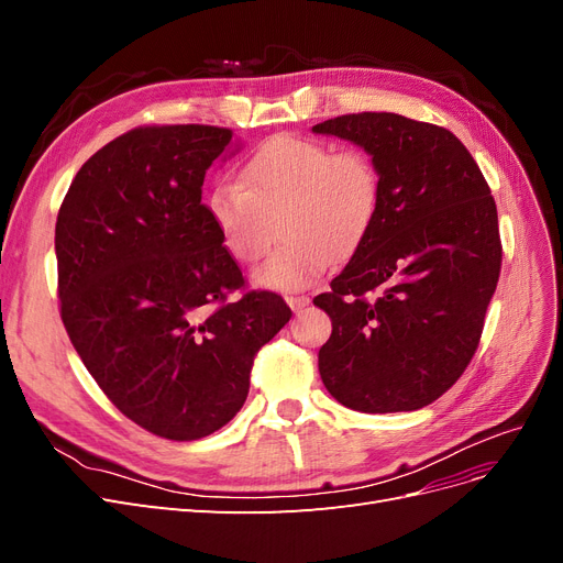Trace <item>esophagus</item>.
<instances>
[{
	"mask_svg": "<svg viewBox=\"0 0 563 563\" xmlns=\"http://www.w3.org/2000/svg\"><path fill=\"white\" fill-rule=\"evenodd\" d=\"M286 302H288V308H291L298 314V312H302L305 308H308L310 298L308 296H286Z\"/></svg>",
	"mask_w": 563,
	"mask_h": 563,
	"instance_id": "1",
	"label": "esophagus"
}]
</instances>
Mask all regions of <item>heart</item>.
I'll return each instance as SVG.
<instances>
[{"label": "heart", "mask_w": 563, "mask_h": 563, "mask_svg": "<svg viewBox=\"0 0 563 563\" xmlns=\"http://www.w3.org/2000/svg\"><path fill=\"white\" fill-rule=\"evenodd\" d=\"M380 174L360 150L275 135L240 168V183H218L207 211L220 244L236 263H255L272 242L277 220L282 246L253 269V284L269 291H300L331 261L364 242L380 209Z\"/></svg>", "instance_id": "heart-1"}]
</instances>
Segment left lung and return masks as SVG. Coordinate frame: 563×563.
I'll use <instances>...</instances> for the list:
<instances>
[{
  "label": "left lung",
  "instance_id": "obj_1",
  "mask_svg": "<svg viewBox=\"0 0 563 563\" xmlns=\"http://www.w3.org/2000/svg\"><path fill=\"white\" fill-rule=\"evenodd\" d=\"M314 133L364 147L380 209L331 291L319 376L362 413L416 411L463 376L500 277L498 211L467 147L395 112L327 119Z\"/></svg>",
  "mask_w": 563,
  "mask_h": 563
}]
</instances>
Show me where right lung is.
Returning <instances> with one entry per match:
<instances>
[{
    "label": "right lung",
    "mask_w": 563,
    "mask_h": 563,
    "mask_svg": "<svg viewBox=\"0 0 563 563\" xmlns=\"http://www.w3.org/2000/svg\"><path fill=\"white\" fill-rule=\"evenodd\" d=\"M232 131L141 126L84 164L56 220L65 331L108 399L143 430L192 441L244 406L253 356L291 319L244 286L201 185Z\"/></svg>",
    "instance_id": "add662e5"
}]
</instances>
